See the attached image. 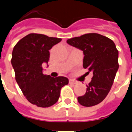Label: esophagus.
Segmentation results:
<instances>
[{
    "label": "esophagus",
    "mask_w": 132,
    "mask_h": 132,
    "mask_svg": "<svg viewBox=\"0 0 132 132\" xmlns=\"http://www.w3.org/2000/svg\"><path fill=\"white\" fill-rule=\"evenodd\" d=\"M69 83H71V84H76V83H77V81L73 80V79H70V80H69Z\"/></svg>",
    "instance_id": "34e87169"
}]
</instances>
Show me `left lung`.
<instances>
[{"label": "left lung", "mask_w": 132, "mask_h": 132, "mask_svg": "<svg viewBox=\"0 0 132 132\" xmlns=\"http://www.w3.org/2000/svg\"><path fill=\"white\" fill-rule=\"evenodd\" d=\"M67 43L83 52V68L93 74L85 95L78 101L85 107L99 104L110 90L119 69L118 50L110 39L97 33H88L69 39Z\"/></svg>", "instance_id": "8db88e82"}]
</instances>
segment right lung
<instances>
[{"label":"right lung","instance_id":"1","mask_svg":"<svg viewBox=\"0 0 132 132\" xmlns=\"http://www.w3.org/2000/svg\"><path fill=\"white\" fill-rule=\"evenodd\" d=\"M61 41L60 38L31 33L13 48L11 63L16 82L26 99L37 107L54 105L59 98L61 88L69 83L67 78H53L42 72V64L49 61V49Z\"/></svg>","mask_w":132,"mask_h":132}]
</instances>
